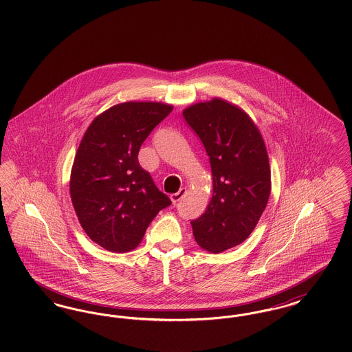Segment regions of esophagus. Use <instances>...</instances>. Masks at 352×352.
Instances as JSON below:
<instances>
[{"label":"esophagus","instance_id":"esophagus-1","mask_svg":"<svg viewBox=\"0 0 352 352\" xmlns=\"http://www.w3.org/2000/svg\"><path fill=\"white\" fill-rule=\"evenodd\" d=\"M184 194H186V187H181L178 192H175V194H171V195H170V199H171V201H173L174 204H177L178 201H181V199L184 198Z\"/></svg>","mask_w":352,"mask_h":352}]
</instances>
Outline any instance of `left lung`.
I'll return each instance as SVG.
<instances>
[{"label": "left lung", "mask_w": 352, "mask_h": 352, "mask_svg": "<svg viewBox=\"0 0 352 352\" xmlns=\"http://www.w3.org/2000/svg\"><path fill=\"white\" fill-rule=\"evenodd\" d=\"M188 126L210 157L214 192L201 218L191 221L203 250L220 253L241 244L254 230L270 194L264 140L250 116L221 99L184 109Z\"/></svg>", "instance_id": "left-lung-1"}]
</instances>
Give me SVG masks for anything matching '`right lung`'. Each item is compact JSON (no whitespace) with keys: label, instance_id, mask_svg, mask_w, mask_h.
Segmentation results:
<instances>
[{"label":"right lung","instance_id":"obj_1","mask_svg":"<svg viewBox=\"0 0 352 352\" xmlns=\"http://www.w3.org/2000/svg\"><path fill=\"white\" fill-rule=\"evenodd\" d=\"M171 111L162 102H122L84 134L71 171V201L85 234L108 251L134 250L171 204L138 164L142 142Z\"/></svg>","mask_w":352,"mask_h":352}]
</instances>
